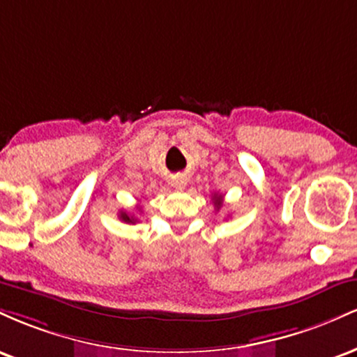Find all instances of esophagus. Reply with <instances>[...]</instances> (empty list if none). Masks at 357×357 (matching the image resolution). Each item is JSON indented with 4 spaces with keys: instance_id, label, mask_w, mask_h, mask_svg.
I'll use <instances>...</instances> for the list:
<instances>
[{
    "instance_id": "1",
    "label": "esophagus",
    "mask_w": 357,
    "mask_h": 357,
    "mask_svg": "<svg viewBox=\"0 0 357 357\" xmlns=\"http://www.w3.org/2000/svg\"><path fill=\"white\" fill-rule=\"evenodd\" d=\"M174 188H178V190H184V186H186V179L184 178H178L176 181L173 183Z\"/></svg>"
}]
</instances>
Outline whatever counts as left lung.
<instances>
[{
	"mask_svg": "<svg viewBox=\"0 0 357 357\" xmlns=\"http://www.w3.org/2000/svg\"><path fill=\"white\" fill-rule=\"evenodd\" d=\"M221 202H223V196H221V195L213 196V203H215V206L218 208V210H220V206H221Z\"/></svg>",
	"mask_w": 357,
	"mask_h": 357,
	"instance_id": "left-lung-1",
	"label": "left lung"
}]
</instances>
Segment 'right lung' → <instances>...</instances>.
<instances>
[{"label": "right lung", "mask_w": 357, "mask_h": 357, "mask_svg": "<svg viewBox=\"0 0 357 357\" xmlns=\"http://www.w3.org/2000/svg\"><path fill=\"white\" fill-rule=\"evenodd\" d=\"M119 218L124 221V223H130V225H134V223H136V221H137L136 216L129 215V213H126V211H121V215H119Z\"/></svg>", "instance_id": "1"}]
</instances>
